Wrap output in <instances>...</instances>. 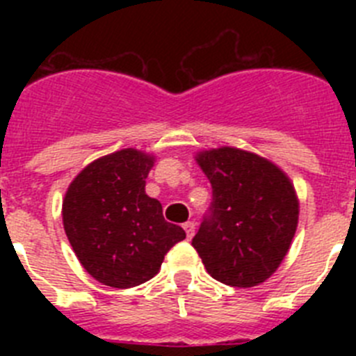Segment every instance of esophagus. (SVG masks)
I'll return each mask as SVG.
<instances>
[{
	"mask_svg": "<svg viewBox=\"0 0 356 356\" xmlns=\"http://www.w3.org/2000/svg\"><path fill=\"white\" fill-rule=\"evenodd\" d=\"M184 229H185V234H187V238H193L194 229H196V225H194L193 221H188V222H185V225H184Z\"/></svg>",
	"mask_w": 356,
	"mask_h": 356,
	"instance_id": "1",
	"label": "esophagus"
}]
</instances>
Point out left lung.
<instances>
[{
	"instance_id": "1",
	"label": "left lung",
	"mask_w": 356,
	"mask_h": 356,
	"mask_svg": "<svg viewBox=\"0 0 356 356\" xmlns=\"http://www.w3.org/2000/svg\"><path fill=\"white\" fill-rule=\"evenodd\" d=\"M212 184L210 213L193 238L212 278L254 287L271 278L289 253L300 217L291 178L271 160L221 146L196 155Z\"/></svg>"
}]
</instances>
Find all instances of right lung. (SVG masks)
<instances>
[{
  "mask_svg": "<svg viewBox=\"0 0 356 356\" xmlns=\"http://www.w3.org/2000/svg\"><path fill=\"white\" fill-rule=\"evenodd\" d=\"M155 156L127 147L81 169L62 201V221L72 251L99 284L130 289L160 271L163 257L185 238L146 194Z\"/></svg>",
  "mask_w": 356,
  "mask_h": 356,
  "instance_id": "right-lung-1",
  "label": "right lung"
}]
</instances>
